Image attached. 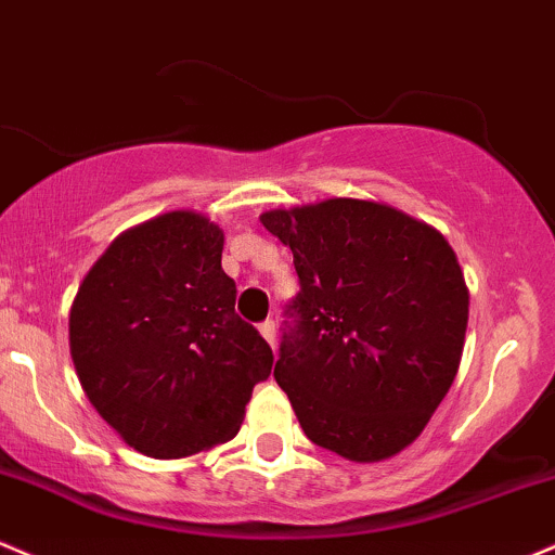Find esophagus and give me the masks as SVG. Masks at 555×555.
I'll return each mask as SVG.
<instances>
[{
	"instance_id": "1",
	"label": "esophagus",
	"mask_w": 555,
	"mask_h": 555,
	"mask_svg": "<svg viewBox=\"0 0 555 555\" xmlns=\"http://www.w3.org/2000/svg\"><path fill=\"white\" fill-rule=\"evenodd\" d=\"M259 333H261V338L267 340V344L275 346V333H278V330H275V320H264V322H261Z\"/></svg>"
}]
</instances>
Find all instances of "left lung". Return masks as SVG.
<instances>
[{
    "instance_id": "obj_1",
    "label": "left lung",
    "mask_w": 555,
    "mask_h": 555,
    "mask_svg": "<svg viewBox=\"0 0 555 555\" xmlns=\"http://www.w3.org/2000/svg\"><path fill=\"white\" fill-rule=\"evenodd\" d=\"M261 225L294 251L275 379L311 443L351 462L406 448L462 359L469 294L435 228L393 207L327 198Z\"/></svg>"
}]
</instances>
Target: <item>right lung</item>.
<instances>
[{
	"instance_id": "obj_1",
	"label": "right lung",
	"mask_w": 555,
	"mask_h": 555,
	"mask_svg": "<svg viewBox=\"0 0 555 555\" xmlns=\"http://www.w3.org/2000/svg\"><path fill=\"white\" fill-rule=\"evenodd\" d=\"M222 230L170 211L126 230L80 285L70 353L86 396L135 451L183 459L235 438L272 348L235 314Z\"/></svg>"
}]
</instances>
